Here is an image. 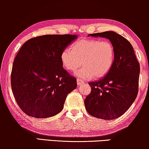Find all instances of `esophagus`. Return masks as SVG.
<instances>
[{"instance_id":"34e87169","label":"esophagus","mask_w":149,"mask_h":149,"mask_svg":"<svg viewBox=\"0 0 149 149\" xmlns=\"http://www.w3.org/2000/svg\"><path fill=\"white\" fill-rule=\"evenodd\" d=\"M77 85H78V86H80V85H81V84H83V83H84V81H83L81 80V79H77Z\"/></svg>"}]
</instances>
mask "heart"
I'll list each match as a JSON object with an SVG mask.
<instances>
[{
  "instance_id": "obj_1",
  "label": "heart",
  "mask_w": 149,
  "mask_h": 149,
  "mask_svg": "<svg viewBox=\"0 0 149 149\" xmlns=\"http://www.w3.org/2000/svg\"><path fill=\"white\" fill-rule=\"evenodd\" d=\"M72 50L66 48L61 53V61L67 70L77 72L81 79H100L111 70L115 59V48L109 40L82 39L72 45Z\"/></svg>"
}]
</instances>
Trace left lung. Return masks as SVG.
Instances as JSON below:
<instances>
[{
  "mask_svg": "<svg viewBox=\"0 0 149 149\" xmlns=\"http://www.w3.org/2000/svg\"><path fill=\"white\" fill-rule=\"evenodd\" d=\"M89 36L109 39L115 48V59L104 77L89 83L91 91L85 100V109L89 115L99 119H117L137 97L140 64L131 43L120 34L107 31Z\"/></svg>",
  "mask_w": 149,
  "mask_h": 149,
  "instance_id": "obj_1",
  "label": "left lung"
}]
</instances>
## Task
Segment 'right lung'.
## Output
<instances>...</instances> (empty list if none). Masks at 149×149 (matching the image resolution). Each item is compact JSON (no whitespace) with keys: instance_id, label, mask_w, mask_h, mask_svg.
<instances>
[{"instance_id":"obj_1","label":"right lung","mask_w":149,"mask_h":149,"mask_svg":"<svg viewBox=\"0 0 149 149\" xmlns=\"http://www.w3.org/2000/svg\"><path fill=\"white\" fill-rule=\"evenodd\" d=\"M75 34H47L30 38L14 60L11 84L24 113L48 118L63 109L67 95L77 88V79L63 68L61 53L76 39Z\"/></svg>"}]
</instances>
